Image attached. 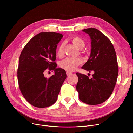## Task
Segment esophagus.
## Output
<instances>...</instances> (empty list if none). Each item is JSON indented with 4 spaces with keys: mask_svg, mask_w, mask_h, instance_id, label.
Here are the masks:
<instances>
[{
    "mask_svg": "<svg viewBox=\"0 0 133 133\" xmlns=\"http://www.w3.org/2000/svg\"><path fill=\"white\" fill-rule=\"evenodd\" d=\"M66 74H67L68 76H69V75H70L71 74V72H69V71H66Z\"/></svg>",
    "mask_w": 133,
    "mask_h": 133,
    "instance_id": "1",
    "label": "esophagus"
}]
</instances>
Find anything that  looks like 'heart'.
<instances>
[{
    "label": "heart",
    "instance_id": "heart-1",
    "mask_svg": "<svg viewBox=\"0 0 133 133\" xmlns=\"http://www.w3.org/2000/svg\"><path fill=\"white\" fill-rule=\"evenodd\" d=\"M71 41L74 45H75L80 49H82L85 45V43L84 40L79 37H77V36L72 37L71 38ZM64 46H65V44L63 42L60 44L58 48L57 54L59 57H61L63 54ZM81 63L82 60L80 58H66L60 62L59 65L64 70L73 71H74Z\"/></svg>",
    "mask_w": 133,
    "mask_h": 133
}]
</instances>
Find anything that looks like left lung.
Instances as JSON below:
<instances>
[{"mask_svg":"<svg viewBox=\"0 0 133 133\" xmlns=\"http://www.w3.org/2000/svg\"><path fill=\"white\" fill-rule=\"evenodd\" d=\"M83 31L91 39V53L89 59L82 67L94 71L92 78L76 73L78 82L76 90L79 99L89 105L101 104L110 97L116 84L118 65L114 48L110 41L95 28Z\"/></svg>","mask_w":133,"mask_h":133,"instance_id":"left-lung-1","label":"left lung"}]
</instances>
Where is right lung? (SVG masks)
<instances>
[{"mask_svg":"<svg viewBox=\"0 0 133 133\" xmlns=\"http://www.w3.org/2000/svg\"><path fill=\"white\" fill-rule=\"evenodd\" d=\"M62 34L42 32L26 44L19 57L18 80L20 90L26 101L37 108H46L57 101L60 88L66 78L65 71L57 68L56 50ZM55 71L49 78L43 73Z\"/></svg>","mask_w":133,"mask_h":133,"instance_id":"add662e5","label":"right lung"}]
</instances>
